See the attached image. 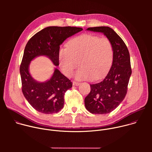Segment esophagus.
Instances as JSON below:
<instances>
[{
    "mask_svg": "<svg viewBox=\"0 0 152 152\" xmlns=\"http://www.w3.org/2000/svg\"><path fill=\"white\" fill-rule=\"evenodd\" d=\"M80 84V83H79V82H75V81H73V85H75V86H78V85H79Z\"/></svg>",
    "mask_w": 152,
    "mask_h": 152,
    "instance_id": "34e87169",
    "label": "esophagus"
}]
</instances>
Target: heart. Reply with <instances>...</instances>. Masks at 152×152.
<instances>
[{
  "instance_id": "1",
  "label": "heart",
  "mask_w": 152,
  "mask_h": 152,
  "mask_svg": "<svg viewBox=\"0 0 152 152\" xmlns=\"http://www.w3.org/2000/svg\"><path fill=\"white\" fill-rule=\"evenodd\" d=\"M113 48L106 37L85 34L69 42L68 46L59 49L60 67L67 76H71L79 66L76 74L78 80H99L110 70L113 61Z\"/></svg>"
}]
</instances>
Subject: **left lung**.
Returning <instances> with one entry per match:
<instances>
[{"instance_id": "8db88e82", "label": "left lung", "mask_w": 152, "mask_h": 152, "mask_svg": "<svg viewBox=\"0 0 152 152\" xmlns=\"http://www.w3.org/2000/svg\"><path fill=\"white\" fill-rule=\"evenodd\" d=\"M87 30L103 33L113 48V61L110 71L103 80L90 84V93L84 100L86 109L90 113L107 114L114 111L126 95L132 74L130 55L123 40L112 28L99 26Z\"/></svg>"}]
</instances>
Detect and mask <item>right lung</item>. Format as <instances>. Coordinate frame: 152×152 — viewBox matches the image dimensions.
I'll list each match as a JSON object with an SVG mask.
<instances>
[{
	"mask_svg": "<svg viewBox=\"0 0 152 152\" xmlns=\"http://www.w3.org/2000/svg\"><path fill=\"white\" fill-rule=\"evenodd\" d=\"M82 30L81 28L72 26H49L35 34L28 41L20 67L21 90L37 111L50 114L61 111L64 106L65 93L72 87V82L57 69L49 80L37 82L29 72L31 61L37 56L45 55L55 66H59L60 45L67 38Z\"/></svg>",
	"mask_w": 152,
	"mask_h": 152,
	"instance_id": "right-lung-1",
	"label": "right lung"
}]
</instances>
